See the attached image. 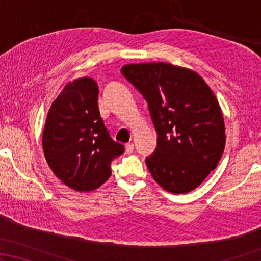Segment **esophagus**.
<instances>
[{"label":"esophagus","mask_w":261,"mask_h":261,"mask_svg":"<svg viewBox=\"0 0 261 261\" xmlns=\"http://www.w3.org/2000/svg\"><path fill=\"white\" fill-rule=\"evenodd\" d=\"M126 153H128V154H130V153H133L134 151V145L132 144V142H128V144H126Z\"/></svg>","instance_id":"esophagus-1"}]
</instances>
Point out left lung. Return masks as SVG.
<instances>
[{
	"mask_svg": "<svg viewBox=\"0 0 261 261\" xmlns=\"http://www.w3.org/2000/svg\"><path fill=\"white\" fill-rule=\"evenodd\" d=\"M141 92L158 134L146 159L153 179L172 194H188L219 164L226 145L222 110L205 81L194 70L170 63L122 66Z\"/></svg>",
	"mask_w": 261,
	"mask_h": 261,
	"instance_id": "1",
	"label": "left lung"
}]
</instances>
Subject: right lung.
Listing matches in <instances>:
<instances>
[{
	"label": "right lung",
	"mask_w": 261,
	"mask_h": 261,
	"mask_svg": "<svg viewBox=\"0 0 261 261\" xmlns=\"http://www.w3.org/2000/svg\"><path fill=\"white\" fill-rule=\"evenodd\" d=\"M42 149L53 173L78 192L109 179L110 163L124 147L109 137L98 109V85L90 77L66 83L53 101L42 132Z\"/></svg>",
	"instance_id": "obj_1"
}]
</instances>
